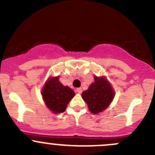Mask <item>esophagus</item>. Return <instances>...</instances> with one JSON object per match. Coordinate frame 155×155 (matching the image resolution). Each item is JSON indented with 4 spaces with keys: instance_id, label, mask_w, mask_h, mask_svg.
<instances>
[{
    "instance_id": "esophagus-1",
    "label": "esophagus",
    "mask_w": 155,
    "mask_h": 155,
    "mask_svg": "<svg viewBox=\"0 0 155 155\" xmlns=\"http://www.w3.org/2000/svg\"><path fill=\"white\" fill-rule=\"evenodd\" d=\"M76 92L78 93V94H81V93H82V89L81 87L77 88V89H76Z\"/></svg>"
}]
</instances>
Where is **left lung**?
Returning a JSON list of instances; mask_svg holds the SVG:
<instances>
[{"mask_svg": "<svg viewBox=\"0 0 155 155\" xmlns=\"http://www.w3.org/2000/svg\"><path fill=\"white\" fill-rule=\"evenodd\" d=\"M115 92L110 82L104 77L94 76V82L82 93V98L94 114L104 111L113 101Z\"/></svg>", "mask_w": 155, "mask_h": 155, "instance_id": "left-lung-1", "label": "left lung"}]
</instances>
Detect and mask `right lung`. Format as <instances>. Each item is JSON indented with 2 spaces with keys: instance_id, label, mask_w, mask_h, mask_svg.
<instances>
[{
  "instance_id": "obj_1",
  "label": "right lung",
  "mask_w": 155,
  "mask_h": 155,
  "mask_svg": "<svg viewBox=\"0 0 155 155\" xmlns=\"http://www.w3.org/2000/svg\"><path fill=\"white\" fill-rule=\"evenodd\" d=\"M42 95L46 107L54 113H60L65 111L68 104L75 94L59 81L58 77H55L47 81L42 88Z\"/></svg>"
}]
</instances>
